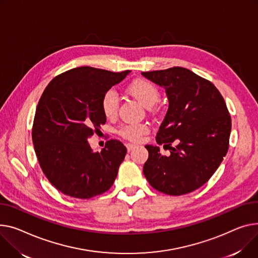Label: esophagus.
I'll return each instance as SVG.
<instances>
[{
    "label": "esophagus",
    "instance_id": "1",
    "mask_svg": "<svg viewBox=\"0 0 258 258\" xmlns=\"http://www.w3.org/2000/svg\"><path fill=\"white\" fill-rule=\"evenodd\" d=\"M126 148H127V151L130 152V151H132V150H134L136 148V145H134V144H126Z\"/></svg>",
    "mask_w": 258,
    "mask_h": 258
}]
</instances>
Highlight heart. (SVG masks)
Returning <instances> with one entry per match:
<instances>
[{
  "instance_id": "1",
  "label": "heart",
  "mask_w": 258,
  "mask_h": 258,
  "mask_svg": "<svg viewBox=\"0 0 258 258\" xmlns=\"http://www.w3.org/2000/svg\"><path fill=\"white\" fill-rule=\"evenodd\" d=\"M126 92L139 100L146 108H151L160 99V90L156 85L147 80H136L132 82L126 88ZM101 112L108 119H113L118 114L119 101L114 91L108 90L100 100ZM149 127L145 123L124 124L118 130V134L123 139L131 142H139L142 137L148 134Z\"/></svg>"
}]
</instances>
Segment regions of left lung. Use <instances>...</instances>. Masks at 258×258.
<instances>
[{"label":"left lung","instance_id":"8db88e82","mask_svg":"<svg viewBox=\"0 0 258 258\" xmlns=\"http://www.w3.org/2000/svg\"><path fill=\"white\" fill-rule=\"evenodd\" d=\"M166 89L169 109L157 134V143L146 145L148 160L143 173L152 187L167 195L191 193L207 182L226 156L231 117L215 85L186 68L142 73Z\"/></svg>","mask_w":258,"mask_h":258}]
</instances>
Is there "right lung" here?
<instances>
[{"label": "right lung", "instance_id": "right-lung-1", "mask_svg": "<svg viewBox=\"0 0 258 258\" xmlns=\"http://www.w3.org/2000/svg\"><path fill=\"white\" fill-rule=\"evenodd\" d=\"M128 73L82 66L58 75L45 87L34 117L32 140L42 172L61 193L89 199L113 185L126 147L112 139L98 152L87 140L106 123L102 95Z\"/></svg>", "mask_w": 258, "mask_h": 258}]
</instances>
